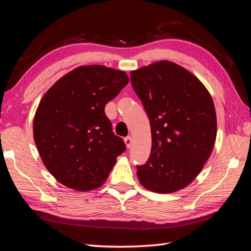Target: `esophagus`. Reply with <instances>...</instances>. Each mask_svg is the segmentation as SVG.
I'll return each mask as SVG.
<instances>
[{
	"instance_id": "obj_1",
	"label": "esophagus",
	"mask_w": 251,
	"mask_h": 251,
	"mask_svg": "<svg viewBox=\"0 0 251 251\" xmlns=\"http://www.w3.org/2000/svg\"><path fill=\"white\" fill-rule=\"evenodd\" d=\"M124 142H125V144H126V147L127 148H130L131 144H132V138L131 137H126L124 139Z\"/></svg>"
}]
</instances>
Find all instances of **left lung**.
<instances>
[{
    "label": "left lung",
    "instance_id": "1",
    "mask_svg": "<svg viewBox=\"0 0 251 251\" xmlns=\"http://www.w3.org/2000/svg\"><path fill=\"white\" fill-rule=\"evenodd\" d=\"M131 85L147 112L151 151L138 166L142 186L171 193L201 173L217 137V114L209 91L184 67L160 61L130 73Z\"/></svg>",
    "mask_w": 251,
    "mask_h": 251
}]
</instances>
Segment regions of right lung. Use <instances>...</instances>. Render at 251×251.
<instances>
[{
	"mask_svg": "<svg viewBox=\"0 0 251 251\" xmlns=\"http://www.w3.org/2000/svg\"><path fill=\"white\" fill-rule=\"evenodd\" d=\"M128 82L122 70L80 66L42 98L33 119V139L56 181L80 191L104 184L117 156L126 149L124 141L112 132L105 105Z\"/></svg>",
	"mask_w": 251,
	"mask_h": 251,
	"instance_id": "1",
	"label": "right lung"
}]
</instances>
